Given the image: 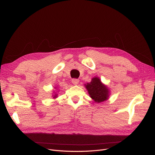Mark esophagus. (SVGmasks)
Masks as SVG:
<instances>
[{
  "instance_id": "obj_1",
  "label": "esophagus",
  "mask_w": 155,
  "mask_h": 155,
  "mask_svg": "<svg viewBox=\"0 0 155 155\" xmlns=\"http://www.w3.org/2000/svg\"><path fill=\"white\" fill-rule=\"evenodd\" d=\"M71 82H72V84H73L74 85H77L79 83V80H78V79H72Z\"/></svg>"
}]
</instances>
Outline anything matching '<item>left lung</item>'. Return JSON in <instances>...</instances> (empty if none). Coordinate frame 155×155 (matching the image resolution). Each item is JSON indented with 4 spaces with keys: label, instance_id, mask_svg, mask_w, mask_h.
I'll return each instance as SVG.
<instances>
[{
    "label": "left lung",
    "instance_id": "left-lung-1",
    "mask_svg": "<svg viewBox=\"0 0 155 155\" xmlns=\"http://www.w3.org/2000/svg\"><path fill=\"white\" fill-rule=\"evenodd\" d=\"M91 98L97 103H101L109 99L110 91L107 85L104 84L101 79L95 77L90 83L84 84Z\"/></svg>",
    "mask_w": 155,
    "mask_h": 155
}]
</instances>
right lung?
I'll list each match as a JSON object with an SVG mask.
<instances>
[{
	"instance_id": "obj_1",
	"label": "right lung",
	"mask_w": 155,
	"mask_h": 155,
	"mask_svg": "<svg viewBox=\"0 0 155 155\" xmlns=\"http://www.w3.org/2000/svg\"><path fill=\"white\" fill-rule=\"evenodd\" d=\"M55 88V89H56V91H53V95H52V97H53V99H56V98H57V97H58V92H59V91H58V87H54Z\"/></svg>"
}]
</instances>
